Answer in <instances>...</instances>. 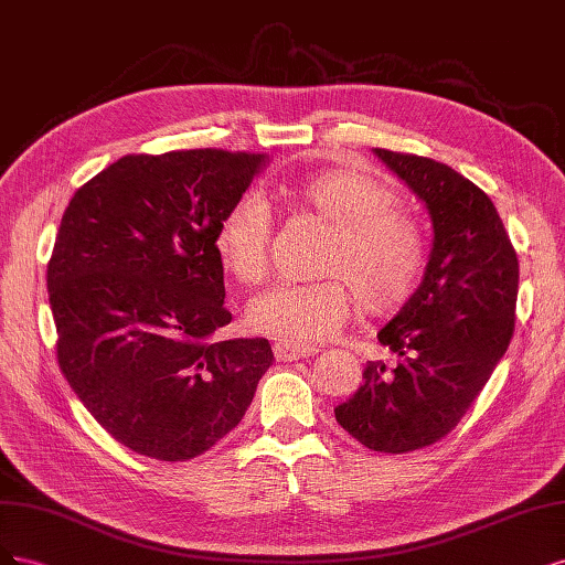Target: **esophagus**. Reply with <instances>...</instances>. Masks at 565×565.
Masks as SVG:
<instances>
[{
    "label": "esophagus",
    "instance_id": "obj_1",
    "mask_svg": "<svg viewBox=\"0 0 565 565\" xmlns=\"http://www.w3.org/2000/svg\"><path fill=\"white\" fill-rule=\"evenodd\" d=\"M319 350L309 348V344H290V342H277L275 344V356L277 361H298V359H309L315 356Z\"/></svg>",
    "mask_w": 565,
    "mask_h": 565
}]
</instances>
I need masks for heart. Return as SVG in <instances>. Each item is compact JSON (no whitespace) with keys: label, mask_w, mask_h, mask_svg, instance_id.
<instances>
[{"label":"heart","mask_w":565,"mask_h":565,"mask_svg":"<svg viewBox=\"0 0 565 565\" xmlns=\"http://www.w3.org/2000/svg\"><path fill=\"white\" fill-rule=\"evenodd\" d=\"M284 204L333 227L323 250L326 281H281L250 302L253 331L281 342L307 344L338 333L356 307L390 315L420 286L427 265L425 234L413 215L394 209L396 194L380 178L329 169L284 180ZM271 213L256 194H242L217 221L213 248L221 265L242 284H258L269 269Z\"/></svg>","instance_id":"heart-1"}]
</instances>
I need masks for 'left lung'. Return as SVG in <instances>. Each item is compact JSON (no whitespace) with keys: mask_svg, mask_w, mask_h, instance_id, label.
<instances>
[{"mask_svg":"<svg viewBox=\"0 0 565 565\" xmlns=\"http://www.w3.org/2000/svg\"><path fill=\"white\" fill-rule=\"evenodd\" d=\"M420 196L434 227L423 284L377 340L396 369L369 361L335 420L377 452L446 436L483 390L514 335L519 260L488 194L441 161L373 150Z\"/></svg>","mask_w":565,"mask_h":565,"instance_id":"obj_1","label":"left lung"}]
</instances>
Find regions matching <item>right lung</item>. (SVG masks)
<instances>
[{
    "label": "right lung",
    "instance_id": "obj_1",
    "mask_svg": "<svg viewBox=\"0 0 565 565\" xmlns=\"http://www.w3.org/2000/svg\"><path fill=\"white\" fill-rule=\"evenodd\" d=\"M265 154H126L63 213L46 286L58 363L98 425L145 458L185 462L242 423L275 361L232 321L213 234Z\"/></svg>",
    "mask_w": 565,
    "mask_h": 565
}]
</instances>
